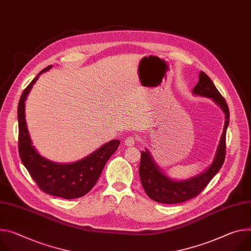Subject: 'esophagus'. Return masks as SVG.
<instances>
[{"instance_id": "esophagus-1", "label": "esophagus", "mask_w": 251, "mask_h": 251, "mask_svg": "<svg viewBox=\"0 0 251 251\" xmlns=\"http://www.w3.org/2000/svg\"><path fill=\"white\" fill-rule=\"evenodd\" d=\"M135 143H136V137H135V136H128V137L124 141V144L126 146H133Z\"/></svg>"}]
</instances>
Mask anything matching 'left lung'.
Wrapping results in <instances>:
<instances>
[{
    "instance_id": "8db88e82",
    "label": "left lung",
    "mask_w": 251,
    "mask_h": 251,
    "mask_svg": "<svg viewBox=\"0 0 251 251\" xmlns=\"http://www.w3.org/2000/svg\"><path fill=\"white\" fill-rule=\"evenodd\" d=\"M193 94L211 98L225 114V124L211 165L201 174L187 180L175 181L167 177L154 162L150 152H141L139 176L146 194L154 201L164 204H176L197 196L221 168L226 152V130L229 124V109L211 79L204 72L199 73V81L193 88Z\"/></svg>"
}]
</instances>
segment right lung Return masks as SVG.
Segmentation results:
<instances>
[{
  "label": "right lung",
  "mask_w": 251,
  "mask_h": 251,
  "mask_svg": "<svg viewBox=\"0 0 251 251\" xmlns=\"http://www.w3.org/2000/svg\"><path fill=\"white\" fill-rule=\"evenodd\" d=\"M52 68H45L23 91L18 105L19 154L31 177L45 193L65 199L79 198L94 187L102 170L120 144L119 140H111L95 152L79 161L60 164L42 157L32 145L25 119V101L38 77Z\"/></svg>",
  "instance_id": "add662e5"
}]
</instances>
